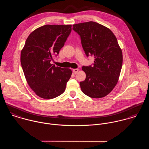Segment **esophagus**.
Masks as SVG:
<instances>
[{
  "instance_id": "1",
  "label": "esophagus",
  "mask_w": 149,
  "mask_h": 149,
  "mask_svg": "<svg viewBox=\"0 0 149 149\" xmlns=\"http://www.w3.org/2000/svg\"><path fill=\"white\" fill-rule=\"evenodd\" d=\"M78 72H79V69H73V73H74V74L77 73Z\"/></svg>"
}]
</instances>
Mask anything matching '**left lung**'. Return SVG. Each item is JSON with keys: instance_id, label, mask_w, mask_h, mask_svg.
<instances>
[{"instance_id": "8db88e82", "label": "left lung", "mask_w": 149, "mask_h": 149, "mask_svg": "<svg viewBox=\"0 0 149 149\" xmlns=\"http://www.w3.org/2000/svg\"><path fill=\"white\" fill-rule=\"evenodd\" d=\"M73 30L80 36L87 57L95 58L93 66L82 67L86 74L80 83L82 92L91 98H102L116 86L123 63L122 51L112 31L95 22L73 25Z\"/></svg>"}]
</instances>
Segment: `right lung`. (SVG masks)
Returning <instances> with one entry per match:
<instances>
[{
  "mask_svg": "<svg viewBox=\"0 0 149 149\" xmlns=\"http://www.w3.org/2000/svg\"><path fill=\"white\" fill-rule=\"evenodd\" d=\"M72 25L46 24L27 37L21 53L23 71L31 89L39 97L55 98L65 91L72 70L50 63L64 46Z\"/></svg>",
  "mask_w": 149,
  "mask_h": 149,
  "instance_id": "obj_1",
  "label": "right lung"
}]
</instances>
